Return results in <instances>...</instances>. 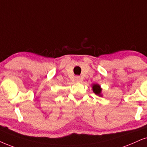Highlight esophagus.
I'll list each match as a JSON object with an SVG mask.
<instances>
[{
	"label": "esophagus",
	"instance_id": "34e87169",
	"mask_svg": "<svg viewBox=\"0 0 147 147\" xmlns=\"http://www.w3.org/2000/svg\"><path fill=\"white\" fill-rule=\"evenodd\" d=\"M75 80H76V81H77V83H79V82H81V77H79V76H77V77H75Z\"/></svg>",
	"mask_w": 147,
	"mask_h": 147
}]
</instances>
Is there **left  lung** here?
<instances>
[{
    "label": "left lung",
    "instance_id": "obj_1",
    "mask_svg": "<svg viewBox=\"0 0 147 147\" xmlns=\"http://www.w3.org/2000/svg\"><path fill=\"white\" fill-rule=\"evenodd\" d=\"M93 92H94L96 95H98L99 96H102L101 92H102V88L98 84H94L92 86Z\"/></svg>",
    "mask_w": 147,
    "mask_h": 147
}]
</instances>
